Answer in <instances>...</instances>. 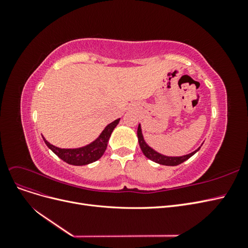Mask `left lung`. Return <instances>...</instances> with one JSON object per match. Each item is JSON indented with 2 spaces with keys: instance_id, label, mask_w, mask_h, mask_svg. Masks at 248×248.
<instances>
[{
  "instance_id": "8db88e82",
  "label": "left lung",
  "mask_w": 248,
  "mask_h": 248,
  "mask_svg": "<svg viewBox=\"0 0 248 248\" xmlns=\"http://www.w3.org/2000/svg\"><path fill=\"white\" fill-rule=\"evenodd\" d=\"M138 139H139V144L140 147V150L144 153V155L149 158L150 160H152L156 163H159L162 164V166H170V167H174V166H178V164H181L182 162H184L185 160L189 159L190 157L196 154L199 150L201 149L198 148L196 151H193L189 154L184 155V156H179V157H171V156H166V155H162L158 152H156L155 150H153L151 147H150L147 142L144 140V137H142V133H141V127L140 124L138 127Z\"/></svg>"
}]
</instances>
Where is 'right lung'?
Masks as SVG:
<instances>
[{"instance_id": "add662e5", "label": "right lung", "mask_w": 248, "mask_h": 248, "mask_svg": "<svg viewBox=\"0 0 248 248\" xmlns=\"http://www.w3.org/2000/svg\"><path fill=\"white\" fill-rule=\"evenodd\" d=\"M119 121L120 119H117L114 122L109 123L100 133V136L94 141L81 148L61 149L49 144L46 139L43 137L42 138L44 142H46V146L51 150V151L65 162L68 164H72V166H86V164L98 160L103 155L108 147V142L110 138V134L112 130L115 129V127L118 125Z\"/></svg>"}]
</instances>
